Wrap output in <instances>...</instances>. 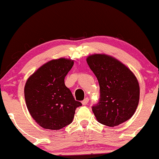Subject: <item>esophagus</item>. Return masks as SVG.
<instances>
[{
    "mask_svg": "<svg viewBox=\"0 0 159 159\" xmlns=\"http://www.w3.org/2000/svg\"><path fill=\"white\" fill-rule=\"evenodd\" d=\"M89 98L88 97H86V98H85L84 99H83V101H82V103H83V105H86L88 103V102H89Z\"/></svg>",
    "mask_w": 159,
    "mask_h": 159,
    "instance_id": "34e87169",
    "label": "esophagus"
}]
</instances>
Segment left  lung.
I'll use <instances>...</instances> for the list:
<instances>
[{
	"label": "left lung",
	"instance_id": "left-lung-1",
	"mask_svg": "<svg viewBox=\"0 0 159 159\" xmlns=\"http://www.w3.org/2000/svg\"><path fill=\"white\" fill-rule=\"evenodd\" d=\"M86 62L99 85V102L92 106L98 122L113 127L130 119L139 101V85L135 75L107 55H91Z\"/></svg>",
	"mask_w": 159,
	"mask_h": 159
}]
</instances>
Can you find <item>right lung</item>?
Returning a JSON list of instances; mask_svg holds the SVG:
<instances>
[{"instance_id": "obj_1", "label": "right lung", "mask_w": 159, "mask_h": 159, "mask_svg": "<svg viewBox=\"0 0 159 159\" xmlns=\"http://www.w3.org/2000/svg\"><path fill=\"white\" fill-rule=\"evenodd\" d=\"M73 66V61L68 59L51 60L26 83L27 107L33 119L44 129L57 130L70 125L76 108L82 106L64 83L65 76Z\"/></svg>"}]
</instances>
